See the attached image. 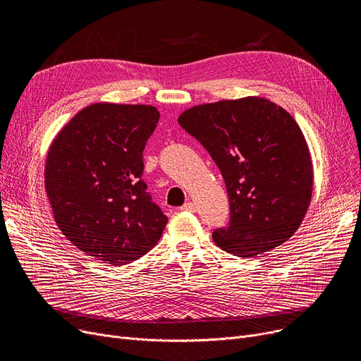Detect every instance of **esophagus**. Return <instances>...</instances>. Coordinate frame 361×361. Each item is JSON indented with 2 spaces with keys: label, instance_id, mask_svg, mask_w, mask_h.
<instances>
[{
  "label": "esophagus",
  "instance_id": "34e87169",
  "mask_svg": "<svg viewBox=\"0 0 361 361\" xmlns=\"http://www.w3.org/2000/svg\"><path fill=\"white\" fill-rule=\"evenodd\" d=\"M181 211L184 212H196V204L192 203V202H187L181 206Z\"/></svg>",
  "mask_w": 361,
  "mask_h": 361
}]
</instances>
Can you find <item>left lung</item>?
Returning <instances> with one entry per match:
<instances>
[{
    "mask_svg": "<svg viewBox=\"0 0 361 361\" xmlns=\"http://www.w3.org/2000/svg\"><path fill=\"white\" fill-rule=\"evenodd\" d=\"M178 123L209 152L225 181L230 221L212 234L218 247L253 257L287 241L313 188L309 147L290 114L250 97L193 106Z\"/></svg>",
    "mask_w": 361,
    "mask_h": 361,
    "instance_id": "8db88e82",
    "label": "left lung"
}]
</instances>
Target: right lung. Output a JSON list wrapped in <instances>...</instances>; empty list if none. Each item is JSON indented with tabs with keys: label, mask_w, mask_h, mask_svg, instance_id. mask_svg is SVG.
Masks as SVG:
<instances>
[{
	"label": "right lung",
	"mask_w": 361,
	"mask_h": 361,
	"mask_svg": "<svg viewBox=\"0 0 361 361\" xmlns=\"http://www.w3.org/2000/svg\"><path fill=\"white\" fill-rule=\"evenodd\" d=\"M158 121L150 105L93 104L48 152L45 187L56 225L75 247L114 267L146 255L168 222L142 178Z\"/></svg>",
	"instance_id": "add662e5"
}]
</instances>
